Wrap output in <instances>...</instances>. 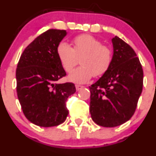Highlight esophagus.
<instances>
[{"label":"esophagus","instance_id":"34e87169","mask_svg":"<svg viewBox=\"0 0 156 156\" xmlns=\"http://www.w3.org/2000/svg\"><path fill=\"white\" fill-rule=\"evenodd\" d=\"M83 87H84V86H81V85H78V84L76 85V90H77V91L80 90L81 89H83Z\"/></svg>","mask_w":156,"mask_h":156}]
</instances>
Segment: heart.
I'll return each mask as SVG.
<instances>
[{
	"instance_id": "obj_1",
	"label": "heart",
	"mask_w": 156,
	"mask_h": 156,
	"mask_svg": "<svg viewBox=\"0 0 156 156\" xmlns=\"http://www.w3.org/2000/svg\"><path fill=\"white\" fill-rule=\"evenodd\" d=\"M73 48L61 41L57 47V55L67 72H70L80 58L81 66L70 73L68 80L76 83H84L92 76L104 74L112 62V51L108 46L88 34H83L73 39Z\"/></svg>"
}]
</instances>
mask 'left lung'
<instances>
[{"label":"left lung","instance_id":"left-lung-1","mask_svg":"<svg viewBox=\"0 0 156 156\" xmlns=\"http://www.w3.org/2000/svg\"><path fill=\"white\" fill-rule=\"evenodd\" d=\"M114 54L108 70L89 86L90 111L95 124L114 127L130 119L143 85V70L133 49L121 38H112Z\"/></svg>","mask_w":156,"mask_h":156}]
</instances>
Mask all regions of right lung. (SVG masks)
<instances>
[{
    "label": "right lung",
    "mask_w": 156,
    "mask_h": 156,
    "mask_svg": "<svg viewBox=\"0 0 156 156\" xmlns=\"http://www.w3.org/2000/svg\"><path fill=\"white\" fill-rule=\"evenodd\" d=\"M65 30L48 29L35 38L21 55L16 71V92L26 118L44 127L64 122L69 112L66 101L76 92L72 83L56 82L66 76L57 55Z\"/></svg>",
    "instance_id": "obj_1"
}]
</instances>
